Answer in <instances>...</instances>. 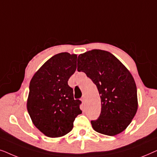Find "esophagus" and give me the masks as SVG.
<instances>
[{"label": "esophagus", "mask_w": 157, "mask_h": 157, "mask_svg": "<svg viewBox=\"0 0 157 157\" xmlns=\"http://www.w3.org/2000/svg\"><path fill=\"white\" fill-rule=\"evenodd\" d=\"M81 101H82V102L84 104V103H86V96H83L82 97V99H81Z\"/></svg>", "instance_id": "1"}]
</instances>
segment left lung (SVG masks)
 <instances>
[{
    "label": "left lung",
    "mask_w": 157,
    "mask_h": 157,
    "mask_svg": "<svg viewBox=\"0 0 157 157\" xmlns=\"http://www.w3.org/2000/svg\"><path fill=\"white\" fill-rule=\"evenodd\" d=\"M78 71L84 72L97 86L101 111L92 127L115 136L127 128L138 109L134 79L126 66L108 51L94 49L78 57Z\"/></svg>",
    "instance_id": "1"
}]
</instances>
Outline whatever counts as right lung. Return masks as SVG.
Wrapping results in <instances>:
<instances>
[{
    "instance_id": "right-lung-1",
    "label": "right lung",
    "mask_w": 157,
    "mask_h": 157,
    "mask_svg": "<svg viewBox=\"0 0 157 157\" xmlns=\"http://www.w3.org/2000/svg\"><path fill=\"white\" fill-rule=\"evenodd\" d=\"M77 55L60 53L49 59L32 77L27 110L32 122L46 136L61 137L72 130L82 111L68 81L76 69Z\"/></svg>"
}]
</instances>
